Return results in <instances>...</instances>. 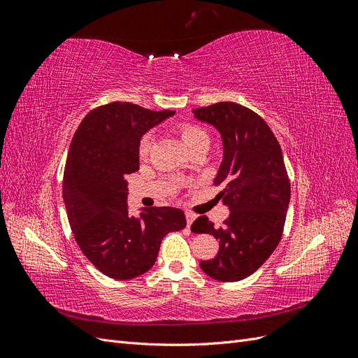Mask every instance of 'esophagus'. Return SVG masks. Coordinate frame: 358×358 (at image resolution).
I'll list each match as a JSON object with an SVG mask.
<instances>
[{"mask_svg": "<svg viewBox=\"0 0 358 358\" xmlns=\"http://www.w3.org/2000/svg\"><path fill=\"white\" fill-rule=\"evenodd\" d=\"M185 216H187V225H188V227H191V224H192L194 221H196V218H197V216L194 215L192 212H185Z\"/></svg>", "mask_w": 358, "mask_h": 358, "instance_id": "esophagus-1", "label": "esophagus"}]
</instances>
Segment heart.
<instances>
[{"label":"heart","mask_w":358,"mask_h":358,"mask_svg":"<svg viewBox=\"0 0 358 358\" xmlns=\"http://www.w3.org/2000/svg\"><path fill=\"white\" fill-rule=\"evenodd\" d=\"M180 136H182V140H183V145H185V148H191L194 145H200V143H206L209 145V137L208 134L204 133V129H201L200 127H196V125H191V124H185L180 127ZM154 142V136L148 133L142 137V140H140V145H138V154L142 157H146L149 149H150V145H152Z\"/></svg>","instance_id":"obj_1"}]
</instances>
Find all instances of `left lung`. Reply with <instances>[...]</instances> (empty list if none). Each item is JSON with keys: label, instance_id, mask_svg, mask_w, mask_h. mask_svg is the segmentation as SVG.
I'll list each match as a JSON object with an SVG mask.
<instances>
[{"label": "left lung", "instance_id": "1", "mask_svg": "<svg viewBox=\"0 0 358 358\" xmlns=\"http://www.w3.org/2000/svg\"><path fill=\"white\" fill-rule=\"evenodd\" d=\"M192 113L221 134L222 162L213 183L230 210L221 229L208 216L194 221V233L220 241L218 255L200 267L216 280L236 282L262 267L282 236L291 196L282 150L264 119L248 107L221 101Z\"/></svg>", "mask_w": 358, "mask_h": 358}]
</instances>
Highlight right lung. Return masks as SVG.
Listing matches in <instances>:
<instances>
[{"instance_id":"1","label":"right lung","mask_w":358,"mask_h":358,"mask_svg":"<svg viewBox=\"0 0 358 358\" xmlns=\"http://www.w3.org/2000/svg\"><path fill=\"white\" fill-rule=\"evenodd\" d=\"M175 115L115 101L86 115L76 129L64 170L62 196L74 239L106 276L125 280L146 273L161 241L185 229L176 208H127V176L138 170V145L150 128Z\"/></svg>"}]
</instances>
